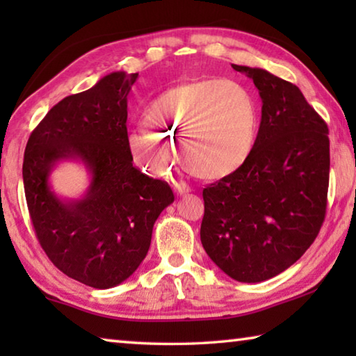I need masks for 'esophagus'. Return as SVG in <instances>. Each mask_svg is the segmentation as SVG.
<instances>
[{
	"label": "esophagus",
	"mask_w": 356,
	"mask_h": 356,
	"mask_svg": "<svg viewBox=\"0 0 356 356\" xmlns=\"http://www.w3.org/2000/svg\"><path fill=\"white\" fill-rule=\"evenodd\" d=\"M172 190H174V193H176L177 196L186 195V193L191 191L190 186L186 185L185 182H182V180H179V182H174V184H172Z\"/></svg>",
	"instance_id": "1"
}]
</instances>
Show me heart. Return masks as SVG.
Segmentation results:
<instances>
[{"instance_id":"b5f03b06","label":"heart","mask_w":356,"mask_h":356,"mask_svg":"<svg viewBox=\"0 0 356 356\" xmlns=\"http://www.w3.org/2000/svg\"><path fill=\"white\" fill-rule=\"evenodd\" d=\"M146 131L129 138L131 159L143 170L165 174L177 160L197 177L220 180L248 163L259 135V108L248 88L225 78L177 84L150 102Z\"/></svg>"}]
</instances>
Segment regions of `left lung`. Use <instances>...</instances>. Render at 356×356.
I'll return each instance as SVG.
<instances>
[{"label":"left lung","instance_id":"1","mask_svg":"<svg viewBox=\"0 0 356 356\" xmlns=\"http://www.w3.org/2000/svg\"><path fill=\"white\" fill-rule=\"evenodd\" d=\"M262 99L257 143L242 170L204 188L201 242L240 282L284 272L314 242L327 212L328 127L295 84L232 64Z\"/></svg>","mask_w":356,"mask_h":356}]
</instances>
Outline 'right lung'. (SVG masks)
<instances>
[{
    "instance_id": "add662e5",
    "label": "right lung",
    "mask_w": 356,
    "mask_h": 356,
    "mask_svg": "<svg viewBox=\"0 0 356 356\" xmlns=\"http://www.w3.org/2000/svg\"><path fill=\"white\" fill-rule=\"evenodd\" d=\"M136 78L113 72L63 99L25 149L23 185L42 250L64 275L95 289L114 287L135 273L156 218L174 201L170 185L134 166L127 95ZM65 159L80 161L92 176L80 200H63L49 186L52 168Z\"/></svg>"
}]
</instances>
